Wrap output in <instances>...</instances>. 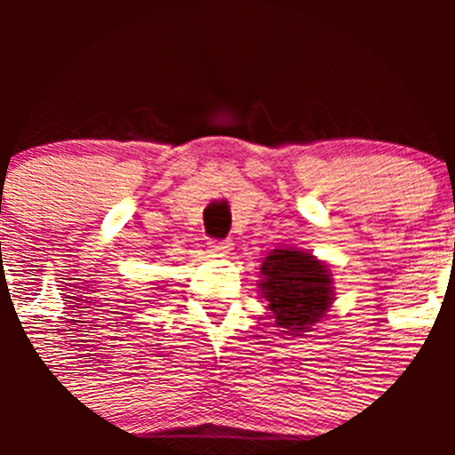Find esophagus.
Wrapping results in <instances>:
<instances>
[{
	"label": "esophagus",
	"mask_w": 455,
	"mask_h": 455,
	"mask_svg": "<svg viewBox=\"0 0 455 455\" xmlns=\"http://www.w3.org/2000/svg\"><path fill=\"white\" fill-rule=\"evenodd\" d=\"M231 242L228 240H211L209 242V249L211 253H227V251H231Z\"/></svg>",
	"instance_id": "esophagus-1"
}]
</instances>
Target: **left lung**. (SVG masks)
<instances>
[{
	"label": "left lung",
	"instance_id": "8db88e82",
	"mask_svg": "<svg viewBox=\"0 0 455 455\" xmlns=\"http://www.w3.org/2000/svg\"><path fill=\"white\" fill-rule=\"evenodd\" d=\"M261 295L282 332H308L332 301L328 266L301 251H273L261 264Z\"/></svg>",
	"mask_w": 455,
	"mask_h": 455
}]
</instances>
